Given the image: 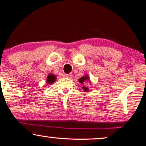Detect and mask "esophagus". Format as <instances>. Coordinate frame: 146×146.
I'll use <instances>...</instances> for the list:
<instances>
[{"label":"esophagus","mask_w":146,"mask_h":146,"mask_svg":"<svg viewBox=\"0 0 146 146\" xmlns=\"http://www.w3.org/2000/svg\"><path fill=\"white\" fill-rule=\"evenodd\" d=\"M66 78H69V79H71L72 78H73V74H72V73H69V74H66Z\"/></svg>","instance_id":"34e87169"}]
</instances>
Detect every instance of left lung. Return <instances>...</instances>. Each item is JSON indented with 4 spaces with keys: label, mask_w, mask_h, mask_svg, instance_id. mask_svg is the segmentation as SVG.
<instances>
[{
    "label": "left lung",
    "mask_w": 146,
    "mask_h": 146,
    "mask_svg": "<svg viewBox=\"0 0 146 146\" xmlns=\"http://www.w3.org/2000/svg\"><path fill=\"white\" fill-rule=\"evenodd\" d=\"M88 81H89V82H90L89 77H88V75H85L84 76L82 77L81 78L79 79V82H80V83H82V84L84 83V82H88ZM82 88H83L84 90H85V91H88V88H87V87L83 86Z\"/></svg>",
    "instance_id": "obj_1"
}]
</instances>
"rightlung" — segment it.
<instances>
[{
    "mask_svg": "<svg viewBox=\"0 0 146 146\" xmlns=\"http://www.w3.org/2000/svg\"><path fill=\"white\" fill-rule=\"evenodd\" d=\"M56 75H54L53 74H49L48 75L47 79H46V82H47V84H53L56 81Z\"/></svg>",
    "mask_w": 146,
    "mask_h": 146,
    "instance_id": "right-lung-1",
    "label": "right lung"
}]
</instances>
